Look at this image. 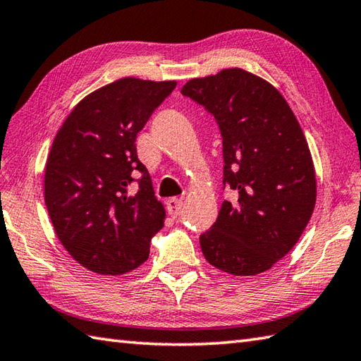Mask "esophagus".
Instances as JSON below:
<instances>
[{
	"label": "esophagus",
	"instance_id": "34e87169",
	"mask_svg": "<svg viewBox=\"0 0 361 361\" xmlns=\"http://www.w3.org/2000/svg\"><path fill=\"white\" fill-rule=\"evenodd\" d=\"M182 209H183V201L182 200H179V198H169L166 201L168 214L171 215V216H174V219L182 212Z\"/></svg>",
	"mask_w": 361,
	"mask_h": 361
}]
</instances>
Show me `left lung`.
I'll list each match as a JSON object with an SVG mask.
<instances>
[{"label":"left lung","mask_w":361,"mask_h":361,"mask_svg":"<svg viewBox=\"0 0 361 361\" xmlns=\"http://www.w3.org/2000/svg\"><path fill=\"white\" fill-rule=\"evenodd\" d=\"M219 122L223 201L214 226L201 234L206 261L235 276L257 275L286 256L316 206V173L307 138L274 85L240 67L192 78L182 86Z\"/></svg>","instance_id":"8db88e82"}]
</instances>
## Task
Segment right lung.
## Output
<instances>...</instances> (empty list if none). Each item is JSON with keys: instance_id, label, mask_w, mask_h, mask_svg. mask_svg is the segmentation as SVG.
Wrapping results in <instances>:
<instances>
[{"instance_id": "obj_1", "label": "right lung", "mask_w": 361, "mask_h": 361, "mask_svg": "<svg viewBox=\"0 0 361 361\" xmlns=\"http://www.w3.org/2000/svg\"><path fill=\"white\" fill-rule=\"evenodd\" d=\"M174 80L126 77L73 106L47 157L44 195L59 242L99 275H124L147 261L165 220L135 140L176 87ZM139 192L128 193L134 174Z\"/></svg>"}]
</instances>
